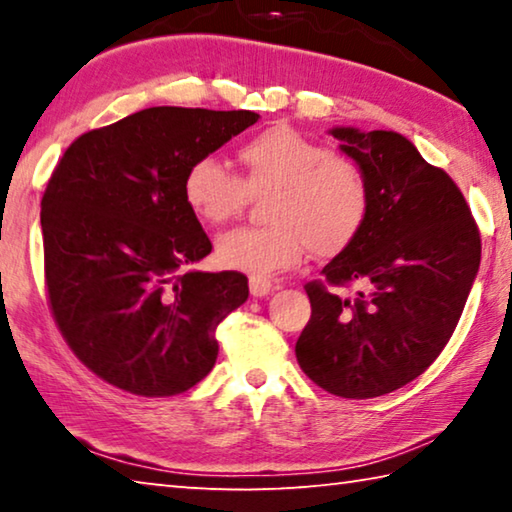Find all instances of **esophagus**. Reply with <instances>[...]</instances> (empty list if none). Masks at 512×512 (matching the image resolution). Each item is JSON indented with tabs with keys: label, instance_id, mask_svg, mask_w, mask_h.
<instances>
[{
	"label": "esophagus",
	"instance_id": "1",
	"mask_svg": "<svg viewBox=\"0 0 512 512\" xmlns=\"http://www.w3.org/2000/svg\"><path fill=\"white\" fill-rule=\"evenodd\" d=\"M250 293H253L255 298H266L268 293L273 291V282L266 280V277H250Z\"/></svg>",
	"mask_w": 512,
	"mask_h": 512
}]
</instances>
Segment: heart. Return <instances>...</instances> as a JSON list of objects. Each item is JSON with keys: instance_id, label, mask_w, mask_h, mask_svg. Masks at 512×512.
<instances>
[{"instance_id": "obj_1", "label": "heart", "mask_w": 512, "mask_h": 512, "mask_svg": "<svg viewBox=\"0 0 512 512\" xmlns=\"http://www.w3.org/2000/svg\"><path fill=\"white\" fill-rule=\"evenodd\" d=\"M241 178L214 155L189 164L185 201L203 223L235 219L248 194L271 192L262 228H235L216 239V259L230 271L268 277L314 255H336L368 216V183L357 164L291 128H271L239 149Z\"/></svg>"}]
</instances>
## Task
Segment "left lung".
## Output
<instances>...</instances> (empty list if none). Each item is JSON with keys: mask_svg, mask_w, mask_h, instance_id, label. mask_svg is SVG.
<instances>
[{"mask_svg": "<svg viewBox=\"0 0 512 512\" xmlns=\"http://www.w3.org/2000/svg\"><path fill=\"white\" fill-rule=\"evenodd\" d=\"M368 183L359 235L309 282L311 318L296 343L305 375L366 400L427 370L454 334L481 264V237L461 189L395 131L334 126ZM354 283L358 293L335 291Z\"/></svg>", "mask_w": 512, "mask_h": 512, "instance_id": "8db88e82", "label": "left lung"}]
</instances>
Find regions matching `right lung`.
<instances>
[{
	"label": "right lung",
	"mask_w": 512,
	"mask_h": 512,
	"mask_svg": "<svg viewBox=\"0 0 512 512\" xmlns=\"http://www.w3.org/2000/svg\"><path fill=\"white\" fill-rule=\"evenodd\" d=\"M257 119L146 108L81 135L51 173L40 212L51 311L76 357L121 391L169 397L214 368L216 327L248 300V277L187 268L212 244L183 183Z\"/></svg>",
	"instance_id": "obj_1"
}]
</instances>
